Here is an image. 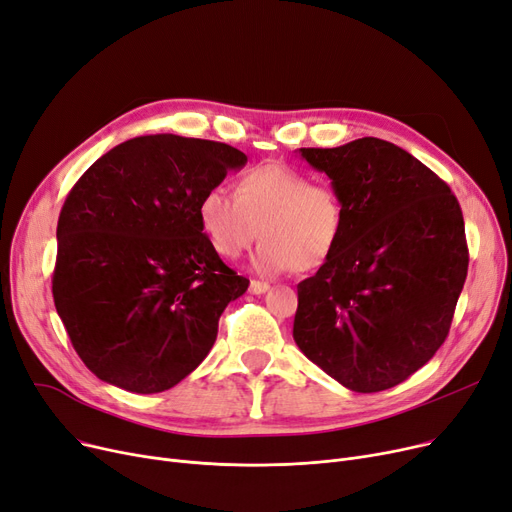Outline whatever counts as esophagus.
Returning a JSON list of instances; mask_svg holds the SVG:
<instances>
[{"label": "esophagus", "mask_w": 512, "mask_h": 512, "mask_svg": "<svg viewBox=\"0 0 512 512\" xmlns=\"http://www.w3.org/2000/svg\"><path fill=\"white\" fill-rule=\"evenodd\" d=\"M249 291H251L253 295H263V293H268V291H270V284H268V282H263V280H251Z\"/></svg>", "instance_id": "34e87169"}]
</instances>
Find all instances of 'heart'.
I'll list each match as a JSON object with an SVG mask.
<instances>
[{"label": "heart", "mask_w": 512, "mask_h": 512, "mask_svg": "<svg viewBox=\"0 0 512 512\" xmlns=\"http://www.w3.org/2000/svg\"><path fill=\"white\" fill-rule=\"evenodd\" d=\"M198 221L213 247L236 259L257 236V270L280 274L318 270L335 255L345 234V205L328 184L284 163H265L244 171L236 196L213 186L198 203Z\"/></svg>", "instance_id": "b5f03b06"}]
</instances>
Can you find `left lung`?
<instances>
[{
	"instance_id": "left-lung-1",
	"label": "left lung",
	"mask_w": 512,
	"mask_h": 512,
	"mask_svg": "<svg viewBox=\"0 0 512 512\" xmlns=\"http://www.w3.org/2000/svg\"><path fill=\"white\" fill-rule=\"evenodd\" d=\"M345 205V234L297 284L293 337L343 387L404 383L446 341L469 270L464 219L448 184L379 138L299 148Z\"/></svg>"
}]
</instances>
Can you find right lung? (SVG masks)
<instances>
[{
    "mask_svg": "<svg viewBox=\"0 0 512 512\" xmlns=\"http://www.w3.org/2000/svg\"><path fill=\"white\" fill-rule=\"evenodd\" d=\"M244 163L221 142L140 136L102 154L66 196L52 293L100 381L161 393L207 358L249 280L213 251L198 203Z\"/></svg>",
    "mask_w": 512,
    "mask_h": 512,
    "instance_id": "obj_1",
    "label": "right lung"
}]
</instances>
